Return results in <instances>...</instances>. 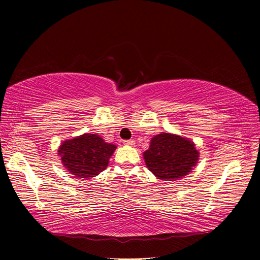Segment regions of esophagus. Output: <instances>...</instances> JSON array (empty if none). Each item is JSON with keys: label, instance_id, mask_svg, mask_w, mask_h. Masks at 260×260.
<instances>
[{"label": "esophagus", "instance_id": "1", "mask_svg": "<svg viewBox=\"0 0 260 260\" xmlns=\"http://www.w3.org/2000/svg\"><path fill=\"white\" fill-rule=\"evenodd\" d=\"M123 144L124 145H129V146H133L136 144V142L133 140H124L123 141Z\"/></svg>", "mask_w": 260, "mask_h": 260}]
</instances>
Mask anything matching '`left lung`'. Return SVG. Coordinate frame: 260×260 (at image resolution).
I'll use <instances>...</instances> for the list:
<instances>
[{
  "mask_svg": "<svg viewBox=\"0 0 260 260\" xmlns=\"http://www.w3.org/2000/svg\"><path fill=\"white\" fill-rule=\"evenodd\" d=\"M143 156L148 170L157 178L174 181L192 170L199 160V151L190 140L162 132L152 138Z\"/></svg>",
  "mask_w": 260,
  "mask_h": 260,
  "instance_id": "left-lung-1",
  "label": "left lung"
}]
</instances>
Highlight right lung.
<instances>
[{
	"instance_id": "1",
	"label": "right lung",
	"mask_w": 260,
	"mask_h": 260,
	"mask_svg": "<svg viewBox=\"0 0 260 260\" xmlns=\"http://www.w3.org/2000/svg\"><path fill=\"white\" fill-rule=\"evenodd\" d=\"M116 145L96 135H82L65 141L58 148L64 167L78 178H91L106 169Z\"/></svg>"
}]
</instances>
